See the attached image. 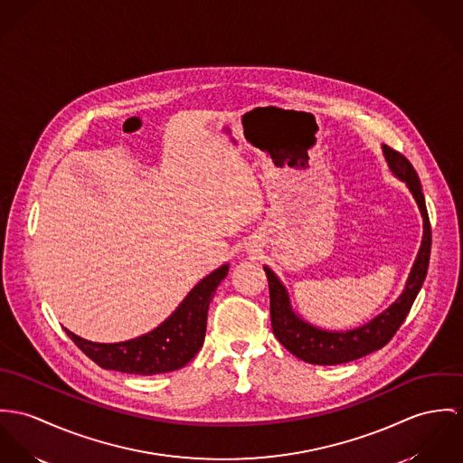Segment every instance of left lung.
Wrapping results in <instances>:
<instances>
[{"instance_id": "8db88e82", "label": "left lung", "mask_w": 463, "mask_h": 463, "mask_svg": "<svg viewBox=\"0 0 463 463\" xmlns=\"http://www.w3.org/2000/svg\"><path fill=\"white\" fill-rule=\"evenodd\" d=\"M383 155L394 175L405 181L407 186L411 188V195L419 206L422 222H424L422 245L413 262L407 288L403 295L391 307L357 330L326 332L308 325L291 310L286 288L280 284L275 273L264 266L268 286H269V314H271L273 334L288 352H291L295 357L308 364H317V365L345 364L383 348L394 337V334L409 316L411 304L426 279L430 252H431V225H430L428 209L424 203L419 175L411 166V161L402 153L383 146Z\"/></svg>"}]
</instances>
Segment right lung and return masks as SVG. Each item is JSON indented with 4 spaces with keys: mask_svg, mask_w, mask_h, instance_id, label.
<instances>
[{
    "mask_svg": "<svg viewBox=\"0 0 463 463\" xmlns=\"http://www.w3.org/2000/svg\"><path fill=\"white\" fill-rule=\"evenodd\" d=\"M227 271L229 266L225 264L209 273L188 293L168 319L153 332L137 339L103 345L85 341L67 328L65 332L89 359L103 369L129 374H159L181 369L199 354L204 343L207 308Z\"/></svg>",
    "mask_w": 463,
    "mask_h": 463,
    "instance_id": "obj_1",
    "label": "right lung"
}]
</instances>
